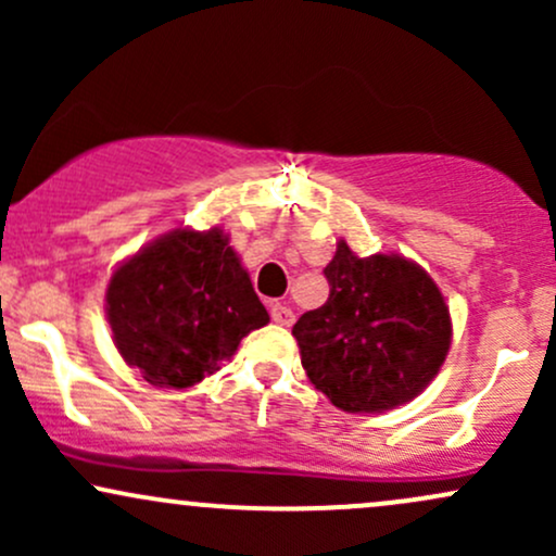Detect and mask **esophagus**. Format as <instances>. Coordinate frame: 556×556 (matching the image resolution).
Here are the masks:
<instances>
[{
  "label": "esophagus",
  "instance_id": "1",
  "mask_svg": "<svg viewBox=\"0 0 556 556\" xmlns=\"http://www.w3.org/2000/svg\"><path fill=\"white\" fill-rule=\"evenodd\" d=\"M269 314H271V321L279 324V327H292V321H295L292 308H287V305H282V303H271Z\"/></svg>",
  "mask_w": 556,
  "mask_h": 556
}]
</instances>
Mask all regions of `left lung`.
Masks as SVG:
<instances>
[{"mask_svg":"<svg viewBox=\"0 0 556 556\" xmlns=\"http://www.w3.org/2000/svg\"><path fill=\"white\" fill-rule=\"evenodd\" d=\"M324 277L327 303L292 327L311 384L348 413L392 410L424 392L452 340L429 274L400 256L358 258L340 242Z\"/></svg>","mask_w":556,"mask_h":556,"instance_id":"left-lung-1","label":"left lung"}]
</instances>
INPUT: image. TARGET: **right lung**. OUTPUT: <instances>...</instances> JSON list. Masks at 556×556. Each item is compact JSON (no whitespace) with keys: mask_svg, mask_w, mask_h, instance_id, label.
Wrapping results in <instances>:
<instances>
[{"mask_svg":"<svg viewBox=\"0 0 556 556\" xmlns=\"http://www.w3.org/2000/svg\"><path fill=\"white\" fill-rule=\"evenodd\" d=\"M106 316L127 366L154 387L188 389L219 371L240 340L266 327L222 229H175L125 261L106 287Z\"/></svg>","mask_w":556,"mask_h":556,"instance_id":"1","label":"right lung"}]
</instances>
